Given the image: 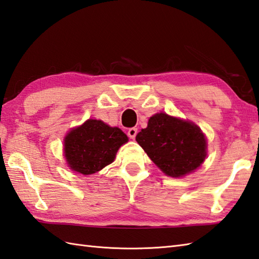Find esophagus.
I'll use <instances>...</instances> for the list:
<instances>
[{"label": "esophagus", "mask_w": 259, "mask_h": 259, "mask_svg": "<svg viewBox=\"0 0 259 259\" xmlns=\"http://www.w3.org/2000/svg\"><path fill=\"white\" fill-rule=\"evenodd\" d=\"M137 134H138V130H137V128H131V129H129V130H128V132H127L128 137L130 138V139H132V140L135 139L136 136H137Z\"/></svg>", "instance_id": "1"}]
</instances>
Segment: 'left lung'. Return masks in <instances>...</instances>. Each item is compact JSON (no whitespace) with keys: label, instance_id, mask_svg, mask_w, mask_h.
<instances>
[{"label":"left lung","instance_id":"8db88e82","mask_svg":"<svg viewBox=\"0 0 259 259\" xmlns=\"http://www.w3.org/2000/svg\"><path fill=\"white\" fill-rule=\"evenodd\" d=\"M136 140L148 157L173 178L194 171L206 157V140L201 129L163 112L150 118L148 127L137 135Z\"/></svg>","mask_w":259,"mask_h":259}]
</instances>
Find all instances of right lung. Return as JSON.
<instances>
[{"mask_svg": "<svg viewBox=\"0 0 259 259\" xmlns=\"http://www.w3.org/2000/svg\"><path fill=\"white\" fill-rule=\"evenodd\" d=\"M127 141L128 137L119 128L89 119L65 138V157L71 170L88 176L110 164Z\"/></svg>", "mask_w": 259, "mask_h": 259, "instance_id": "right-lung-1", "label": "right lung"}]
</instances>
